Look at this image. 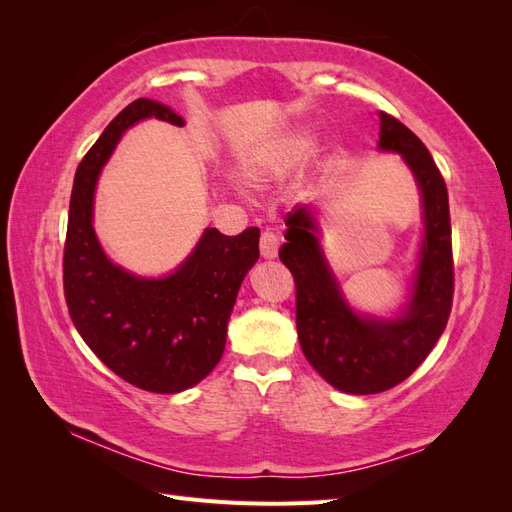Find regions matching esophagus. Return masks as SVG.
<instances>
[{
  "mask_svg": "<svg viewBox=\"0 0 512 512\" xmlns=\"http://www.w3.org/2000/svg\"><path fill=\"white\" fill-rule=\"evenodd\" d=\"M277 250H280V239H277V235H273L271 230H265L260 235V254L262 258H275L277 256Z\"/></svg>",
  "mask_w": 512,
  "mask_h": 512,
  "instance_id": "1",
  "label": "esophagus"
}]
</instances>
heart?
Masks as SVG:
<instances>
[{
  "label": "heart",
  "mask_w": 512,
  "mask_h": 512,
  "mask_svg": "<svg viewBox=\"0 0 512 512\" xmlns=\"http://www.w3.org/2000/svg\"><path fill=\"white\" fill-rule=\"evenodd\" d=\"M316 136L312 130L297 128L280 134L267 147H262L256 158V175L260 179L277 177L299 168L314 156Z\"/></svg>",
  "instance_id": "obj_1"
}]
</instances>
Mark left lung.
<instances>
[{
  "instance_id": "8db88e82",
  "label": "left lung",
  "mask_w": 512,
  "mask_h": 512,
  "mask_svg": "<svg viewBox=\"0 0 512 512\" xmlns=\"http://www.w3.org/2000/svg\"><path fill=\"white\" fill-rule=\"evenodd\" d=\"M378 147L404 156L423 196L425 235L401 316L369 318L346 303L307 207L286 215L280 250L297 286V331L305 359L335 389L354 395L382 393L404 382L436 346L453 307L451 213L440 170L421 138L389 113H380Z\"/></svg>"
}]
</instances>
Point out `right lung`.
<instances>
[{
	"label": "right lung",
	"mask_w": 512,
	"mask_h": 512,
	"mask_svg": "<svg viewBox=\"0 0 512 512\" xmlns=\"http://www.w3.org/2000/svg\"><path fill=\"white\" fill-rule=\"evenodd\" d=\"M156 117L183 126L168 106L138 98L108 123L76 168L64 245V294L76 331L119 378L151 393H181L211 374L245 273L258 260V228L226 237L207 228L194 252L160 280L136 277L106 258L94 232L102 166L130 126Z\"/></svg>",
	"instance_id": "add662e5"
}]
</instances>
